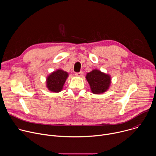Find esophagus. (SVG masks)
I'll use <instances>...</instances> for the list:
<instances>
[{"label":"esophagus","mask_w":156,"mask_h":156,"mask_svg":"<svg viewBox=\"0 0 156 156\" xmlns=\"http://www.w3.org/2000/svg\"><path fill=\"white\" fill-rule=\"evenodd\" d=\"M82 75H83V72H82L75 73V76H81Z\"/></svg>","instance_id":"34e87169"}]
</instances>
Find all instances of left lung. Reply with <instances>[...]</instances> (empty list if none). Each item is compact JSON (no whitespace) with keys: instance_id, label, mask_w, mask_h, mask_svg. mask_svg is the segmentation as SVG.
I'll return each instance as SVG.
<instances>
[{"instance_id":"left-lung-1","label":"left lung","mask_w":156,"mask_h":156,"mask_svg":"<svg viewBox=\"0 0 156 156\" xmlns=\"http://www.w3.org/2000/svg\"><path fill=\"white\" fill-rule=\"evenodd\" d=\"M91 91L94 94H101L106 92L110 86L112 79L110 75L98 69H94L86 75Z\"/></svg>"}]
</instances>
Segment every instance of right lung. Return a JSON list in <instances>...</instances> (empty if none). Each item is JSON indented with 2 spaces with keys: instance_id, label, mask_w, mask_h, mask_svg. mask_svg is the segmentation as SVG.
Instances as JSON below:
<instances>
[{
  "instance_id": "add662e5",
  "label": "right lung",
  "mask_w": 156,
  "mask_h": 156,
  "mask_svg": "<svg viewBox=\"0 0 156 156\" xmlns=\"http://www.w3.org/2000/svg\"><path fill=\"white\" fill-rule=\"evenodd\" d=\"M69 73L62 69H57L51 73L46 78V87L51 92L59 93L69 77Z\"/></svg>"
}]
</instances>
